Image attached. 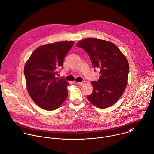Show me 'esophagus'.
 <instances>
[{"instance_id":"obj_1","label":"esophagus","mask_w":154,"mask_h":154,"mask_svg":"<svg viewBox=\"0 0 154 154\" xmlns=\"http://www.w3.org/2000/svg\"><path fill=\"white\" fill-rule=\"evenodd\" d=\"M85 83H86V82L83 81V82H78L77 84H78L79 86H83V85L85 84Z\"/></svg>"}]
</instances>
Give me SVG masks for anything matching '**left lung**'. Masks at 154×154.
Returning <instances> with one entry per match:
<instances>
[{"label": "left lung", "instance_id": "left-lung-1", "mask_svg": "<svg viewBox=\"0 0 154 154\" xmlns=\"http://www.w3.org/2000/svg\"><path fill=\"white\" fill-rule=\"evenodd\" d=\"M77 46L86 51L94 68L101 69L98 80L91 82L93 91L87 99L101 109L114 105L128 84L129 65L126 56L114 43L104 40L85 38Z\"/></svg>", "mask_w": 154, "mask_h": 154}]
</instances>
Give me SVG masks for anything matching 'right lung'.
Instances as JSON below:
<instances>
[{
  "label": "right lung",
  "mask_w": 154,
  "mask_h": 154,
  "mask_svg": "<svg viewBox=\"0 0 154 154\" xmlns=\"http://www.w3.org/2000/svg\"><path fill=\"white\" fill-rule=\"evenodd\" d=\"M74 41L48 43L37 48L24 67L27 91L35 103L46 111L59 108L68 97V82L56 77Z\"/></svg>",
  "instance_id": "obj_1"
}]
</instances>
